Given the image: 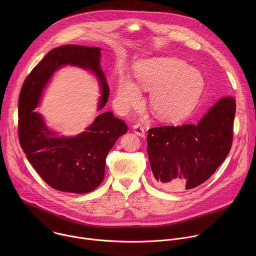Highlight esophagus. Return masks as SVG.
<instances>
[{"label":"esophagus","mask_w":256,"mask_h":256,"mask_svg":"<svg viewBox=\"0 0 256 256\" xmlns=\"http://www.w3.org/2000/svg\"><path fill=\"white\" fill-rule=\"evenodd\" d=\"M132 130H134V132L140 136H144V128H142L140 124H134L132 126Z\"/></svg>","instance_id":"obj_1"}]
</instances>
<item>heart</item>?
<instances>
[{
	"label": "heart",
	"instance_id": "b5f03b06",
	"mask_svg": "<svg viewBox=\"0 0 256 256\" xmlns=\"http://www.w3.org/2000/svg\"><path fill=\"white\" fill-rule=\"evenodd\" d=\"M138 86L151 90L150 106L160 118L175 120L188 114L198 104L204 79L200 72L177 58H151L134 68ZM140 97L136 85L122 77L118 85V102L124 108L134 105Z\"/></svg>",
	"mask_w": 256,
	"mask_h": 256
}]
</instances>
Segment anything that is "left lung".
Wrapping results in <instances>:
<instances>
[{"label": "left lung", "instance_id": "left-lung-1", "mask_svg": "<svg viewBox=\"0 0 256 256\" xmlns=\"http://www.w3.org/2000/svg\"><path fill=\"white\" fill-rule=\"evenodd\" d=\"M236 100H218L198 124L149 130L147 152L155 184L186 192L206 181L226 159L233 142Z\"/></svg>", "mask_w": 256, "mask_h": 256}]
</instances>
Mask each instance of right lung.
<instances>
[{"label":"right lung","instance_id":"right-lung-1","mask_svg":"<svg viewBox=\"0 0 256 256\" xmlns=\"http://www.w3.org/2000/svg\"><path fill=\"white\" fill-rule=\"evenodd\" d=\"M100 48L64 46L50 50L25 79L19 95L18 136L22 150L38 175L60 192L87 194L104 178L108 152L128 132L126 124L112 112L97 116L86 132L74 138H58L33 112L42 89L54 72L64 64H75L94 72L101 85L99 109L109 96V87L100 68Z\"/></svg>","mask_w":256,"mask_h":256}]
</instances>
